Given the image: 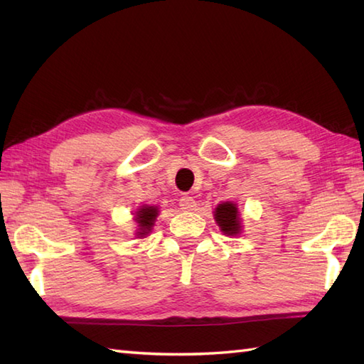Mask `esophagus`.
<instances>
[{
	"instance_id": "34e87169",
	"label": "esophagus",
	"mask_w": 364,
	"mask_h": 364,
	"mask_svg": "<svg viewBox=\"0 0 364 364\" xmlns=\"http://www.w3.org/2000/svg\"><path fill=\"white\" fill-rule=\"evenodd\" d=\"M180 206H181V210H184V211H192L197 206V202H196L194 197L184 194L180 198Z\"/></svg>"
}]
</instances>
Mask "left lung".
Segmentation results:
<instances>
[{
  "label": "left lung",
  "instance_id": "obj_1",
  "mask_svg": "<svg viewBox=\"0 0 364 364\" xmlns=\"http://www.w3.org/2000/svg\"><path fill=\"white\" fill-rule=\"evenodd\" d=\"M214 219L223 235L237 236L241 233V218H239L237 206L233 202L220 203L214 211Z\"/></svg>",
  "mask_w": 364,
  "mask_h": 364
}]
</instances>
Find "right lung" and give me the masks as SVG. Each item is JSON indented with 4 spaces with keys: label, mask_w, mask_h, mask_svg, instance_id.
<instances>
[{
    "label": "right lung",
    "mask_w": 364,
    "mask_h": 364,
    "mask_svg": "<svg viewBox=\"0 0 364 364\" xmlns=\"http://www.w3.org/2000/svg\"><path fill=\"white\" fill-rule=\"evenodd\" d=\"M158 206H141L136 213V222H137V237H145L146 235L150 233L153 225H154V220L158 218Z\"/></svg>",
    "instance_id": "1"
}]
</instances>
